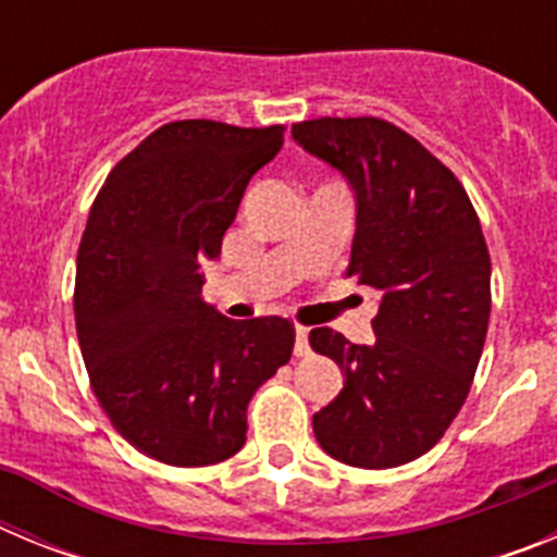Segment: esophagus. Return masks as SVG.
Segmentation results:
<instances>
[{
    "label": "esophagus",
    "mask_w": 557,
    "mask_h": 557,
    "mask_svg": "<svg viewBox=\"0 0 557 557\" xmlns=\"http://www.w3.org/2000/svg\"><path fill=\"white\" fill-rule=\"evenodd\" d=\"M295 357H309L312 348H309V329L307 326H295Z\"/></svg>",
    "instance_id": "1"
}]
</instances>
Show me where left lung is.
<instances>
[{
	"label": "left lung",
	"instance_id": "left-lung-1",
	"mask_svg": "<svg viewBox=\"0 0 557 557\" xmlns=\"http://www.w3.org/2000/svg\"><path fill=\"white\" fill-rule=\"evenodd\" d=\"M293 139L348 181L357 200L346 275L379 293L371 346L312 329L343 371L312 430L334 460L393 469L444 437L471 391L491 314V256L455 172L376 116L309 120Z\"/></svg>",
	"mask_w": 557,
	"mask_h": 557
}]
</instances>
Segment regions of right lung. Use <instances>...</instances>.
Instances as JSON below:
<instances>
[{
    "label": "right lung",
    "mask_w": 557,
    "mask_h": 557,
    "mask_svg": "<svg viewBox=\"0 0 557 557\" xmlns=\"http://www.w3.org/2000/svg\"><path fill=\"white\" fill-rule=\"evenodd\" d=\"M284 145V125L170 122L127 152L88 211L75 323L113 430L166 466H211L245 446L248 401L289 362L295 329L231 321L203 301L245 186Z\"/></svg>",
    "instance_id": "add662e5"
}]
</instances>
